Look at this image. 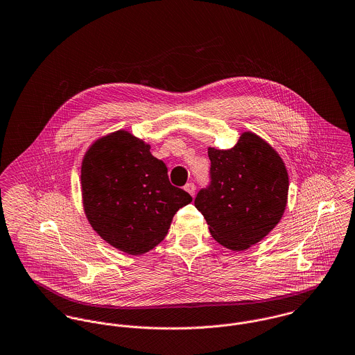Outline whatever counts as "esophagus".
Wrapping results in <instances>:
<instances>
[{
	"instance_id": "34e87169",
	"label": "esophagus",
	"mask_w": 355,
	"mask_h": 355,
	"mask_svg": "<svg viewBox=\"0 0 355 355\" xmlns=\"http://www.w3.org/2000/svg\"><path fill=\"white\" fill-rule=\"evenodd\" d=\"M184 190L193 196V195H195V184H193V183H187V184L184 186Z\"/></svg>"
}]
</instances>
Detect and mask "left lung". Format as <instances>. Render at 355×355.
<instances>
[{"label": "left lung", "mask_w": 355, "mask_h": 355, "mask_svg": "<svg viewBox=\"0 0 355 355\" xmlns=\"http://www.w3.org/2000/svg\"><path fill=\"white\" fill-rule=\"evenodd\" d=\"M209 183L193 200L216 241L233 251L257 244L285 211L289 178L282 159L254 132L227 150L209 148Z\"/></svg>", "instance_id": "left-lung-1"}]
</instances>
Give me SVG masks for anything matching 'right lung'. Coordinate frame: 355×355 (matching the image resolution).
I'll use <instances>...</instances> for the list:
<instances>
[{"label": "right lung", "instance_id": "right-lung-1", "mask_svg": "<svg viewBox=\"0 0 355 355\" xmlns=\"http://www.w3.org/2000/svg\"><path fill=\"white\" fill-rule=\"evenodd\" d=\"M87 217L112 247L141 255L160 244L175 213L193 198L171 184L165 162L128 131L96 141L81 166Z\"/></svg>", "mask_w": 355, "mask_h": 355}]
</instances>
